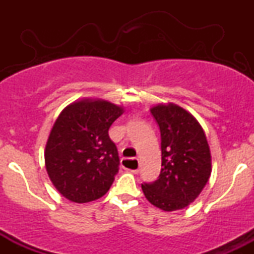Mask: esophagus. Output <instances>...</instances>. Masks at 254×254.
<instances>
[{
    "instance_id": "1",
    "label": "esophagus",
    "mask_w": 254,
    "mask_h": 254,
    "mask_svg": "<svg viewBox=\"0 0 254 254\" xmlns=\"http://www.w3.org/2000/svg\"><path fill=\"white\" fill-rule=\"evenodd\" d=\"M127 160H132V161H136L137 162V167L135 168V170H127V171H130L131 173H135V174H137L139 172V161H138V159H123V161H127Z\"/></svg>"
}]
</instances>
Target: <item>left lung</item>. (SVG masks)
Instances as JSON below:
<instances>
[{
    "label": "left lung",
    "mask_w": 254,
    "mask_h": 254,
    "mask_svg": "<svg viewBox=\"0 0 254 254\" xmlns=\"http://www.w3.org/2000/svg\"><path fill=\"white\" fill-rule=\"evenodd\" d=\"M161 135V171L153 183L142 184L145 198L165 211L186 208L208 183L211 156L197 119L174 104L150 110Z\"/></svg>",
    "instance_id": "left-lung-1"
}]
</instances>
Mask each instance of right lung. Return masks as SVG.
Returning <instances> with one entry per match:
<instances>
[{
	"instance_id": "obj_1",
	"label": "right lung",
	"mask_w": 254,
	"mask_h": 254,
	"mask_svg": "<svg viewBox=\"0 0 254 254\" xmlns=\"http://www.w3.org/2000/svg\"><path fill=\"white\" fill-rule=\"evenodd\" d=\"M123 109L104 100H81L62 111L45 148V166L66 199L87 203L110 190L119 170L109 129Z\"/></svg>"
}]
</instances>
